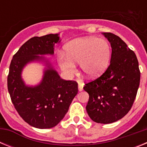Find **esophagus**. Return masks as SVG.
<instances>
[{"mask_svg": "<svg viewBox=\"0 0 147 147\" xmlns=\"http://www.w3.org/2000/svg\"><path fill=\"white\" fill-rule=\"evenodd\" d=\"M78 87H79V90H80V91H82L83 90V84L79 82V86Z\"/></svg>", "mask_w": 147, "mask_h": 147, "instance_id": "34e87169", "label": "esophagus"}]
</instances>
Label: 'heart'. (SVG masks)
<instances>
[{"label": "heart", "instance_id": "obj_1", "mask_svg": "<svg viewBox=\"0 0 147 147\" xmlns=\"http://www.w3.org/2000/svg\"><path fill=\"white\" fill-rule=\"evenodd\" d=\"M65 54H58V63L67 76L74 74L76 63L88 77L100 76L107 70L111 57V48L107 40L96 37L77 38L65 46Z\"/></svg>", "mask_w": 147, "mask_h": 147}]
</instances>
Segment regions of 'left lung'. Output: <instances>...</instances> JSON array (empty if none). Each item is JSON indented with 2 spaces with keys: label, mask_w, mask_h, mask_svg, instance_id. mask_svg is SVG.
<instances>
[{
  "label": "left lung",
  "mask_w": 147,
  "mask_h": 147,
  "mask_svg": "<svg viewBox=\"0 0 147 147\" xmlns=\"http://www.w3.org/2000/svg\"><path fill=\"white\" fill-rule=\"evenodd\" d=\"M102 34L112 48L110 64L102 76L83 88L89 94L86 110L90 118L96 123L110 124L130 110L139 87L141 73L134 51L114 34Z\"/></svg>",
  "instance_id": "left-lung-1"
}]
</instances>
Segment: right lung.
I'll use <instances>...</instances> for the list:
<instances>
[{"instance_id": "obj_1", "label": "right lung", "mask_w": 147, "mask_h": 147, "mask_svg": "<svg viewBox=\"0 0 147 147\" xmlns=\"http://www.w3.org/2000/svg\"><path fill=\"white\" fill-rule=\"evenodd\" d=\"M59 42L58 34L32 37L13 56L9 66L7 85L11 102L20 117L39 129L57 125L78 93L77 82L61 79L49 59L43 57L53 55L54 44ZM32 61H42L47 67L38 85L28 86L21 74L24 67Z\"/></svg>"}]
</instances>
